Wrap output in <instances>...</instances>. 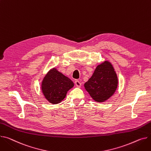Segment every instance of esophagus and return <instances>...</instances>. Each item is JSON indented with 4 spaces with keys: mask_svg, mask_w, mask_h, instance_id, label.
<instances>
[{
    "mask_svg": "<svg viewBox=\"0 0 151 151\" xmlns=\"http://www.w3.org/2000/svg\"><path fill=\"white\" fill-rule=\"evenodd\" d=\"M75 85H76V87H80L81 86V83H80L78 80H76V81H75Z\"/></svg>",
    "mask_w": 151,
    "mask_h": 151,
    "instance_id": "esophagus-1",
    "label": "esophagus"
}]
</instances>
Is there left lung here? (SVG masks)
Wrapping results in <instances>:
<instances>
[{
	"instance_id": "1",
	"label": "left lung",
	"mask_w": 151,
	"mask_h": 151,
	"mask_svg": "<svg viewBox=\"0 0 151 151\" xmlns=\"http://www.w3.org/2000/svg\"><path fill=\"white\" fill-rule=\"evenodd\" d=\"M118 78L109 61L98 65L84 87L90 96L97 102H104L112 96L118 86Z\"/></svg>"
}]
</instances>
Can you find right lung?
I'll return each instance as SVG.
<instances>
[{
    "mask_svg": "<svg viewBox=\"0 0 151 151\" xmlns=\"http://www.w3.org/2000/svg\"><path fill=\"white\" fill-rule=\"evenodd\" d=\"M74 86L71 79L54 68L50 70L42 82V91L48 101L58 104L65 98L68 90Z\"/></svg>",
    "mask_w": 151,
    "mask_h": 151,
    "instance_id": "obj_1",
    "label": "right lung"
}]
</instances>
